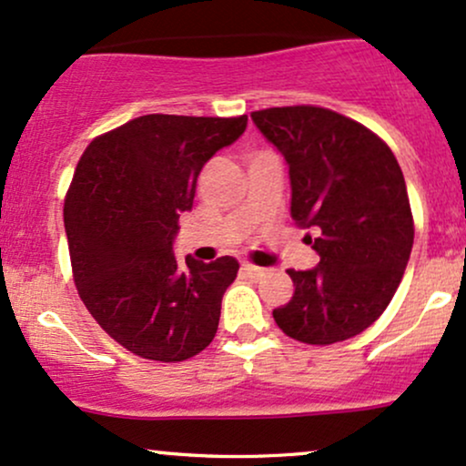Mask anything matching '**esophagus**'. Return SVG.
<instances>
[{
  "mask_svg": "<svg viewBox=\"0 0 466 466\" xmlns=\"http://www.w3.org/2000/svg\"><path fill=\"white\" fill-rule=\"evenodd\" d=\"M243 274L249 276V278H256V276L263 274V269H260V267H256V265H243Z\"/></svg>",
  "mask_w": 466,
  "mask_h": 466,
  "instance_id": "34e87169",
  "label": "esophagus"
}]
</instances>
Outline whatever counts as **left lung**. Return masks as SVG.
<instances>
[{"label":"left lung","instance_id":"obj_1","mask_svg":"<svg viewBox=\"0 0 466 466\" xmlns=\"http://www.w3.org/2000/svg\"><path fill=\"white\" fill-rule=\"evenodd\" d=\"M285 157L291 217L318 238L313 269H289L293 291L274 319L304 344H335L366 330L392 300L414 245L408 188L388 144L322 106L251 114Z\"/></svg>","mask_w":466,"mask_h":466}]
</instances>
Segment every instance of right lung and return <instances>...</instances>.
Listing matches in <instances>:
<instances>
[{
	"mask_svg": "<svg viewBox=\"0 0 466 466\" xmlns=\"http://www.w3.org/2000/svg\"><path fill=\"white\" fill-rule=\"evenodd\" d=\"M248 116L151 114L96 137L66 197L74 282L92 318L133 355L184 361L215 339L238 260L173 254L208 159L243 136Z\"/></svg>",
	"mask_w": 466,
	"mask_h": 466,
	"instance_id": "right-lung-1",
	"label": "right lung"
}]
</instances>
